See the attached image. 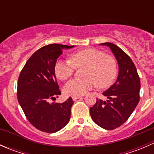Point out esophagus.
<instances>
[{"label":"esophagus","instance_id":"obj_1","mask_svg":"<svg viewBox=\"0 0 154 154\" xmlns=\"http://www.w3.org/2000/svg\"><path fill=\"white\" fill-rule=\"evenodd\" d=\"M80 97H81V96H80V95H74V96H72V97H72L73 100H77V99H78V98H80Z\"/></svg>","mask_w":154,"mask_h":154}]
</instances>
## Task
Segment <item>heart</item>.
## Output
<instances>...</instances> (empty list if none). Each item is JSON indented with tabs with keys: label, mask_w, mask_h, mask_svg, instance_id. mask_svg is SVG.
<instances>
[{
	"label": "heart",
	"mask_w": 154,
	"mask_h": 154,
	"mask_svg": "<svg viewBox=\"0 0 154 154\" xmlns=\"http://www.w3.org/2000/svg\"><path fill=\"white\" fill-rule=\"evenodd\" d=\"M86 66L83 79L70 80L64 86L65 94L81 95L88 90L109 86L117 74V63L113 57L94 48H86L74 53L70 60H59L55 65L56 76L61 80L71 77L76 68Z\"/></svg>",
	"instance_id": "obj_1"
}]
</instances>
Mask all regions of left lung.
Masks as SVG:
<instances>
[{"label":"left lung","instance_id":"8db88e82","mask_svg":"<svg viewBox=\"0 0 154 154\" xmlns=\"http://www.w3.org/2000/svg\"><path fill=\"white\" fill-rule=\"evenodd\" d=\"M100 45L112 50L118 60L119 73L116 83L103 92L109 100L106 102L97 98L95 104L90 107V115L94 123L111 130L123 125L139 103L140 79L134 63L125 51L112 43Z\"/></svg>","mask_w":154,"mask_h":154}]
</instances>
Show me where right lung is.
I'll use <instances>...</instances> for the list:
<instances>
[{"label": "right lung", "instance_id": "1", "mask_svg": "<svg viewBox=\"0 0 154 154\" xmlns=\"http://www.w3.org/2000/svg\"><path fill=\"white\" fill-rule=\"evenodd\" d=\"M51 44L39 48L27 60L18 80L17 97L29 123L38 130L53 133L68 123L74 101L49 103L61 94L55 77V65L62 50L71 48Z\"/></svg>", "mask_w": 154, "mask_h": 154}]
</instances>
